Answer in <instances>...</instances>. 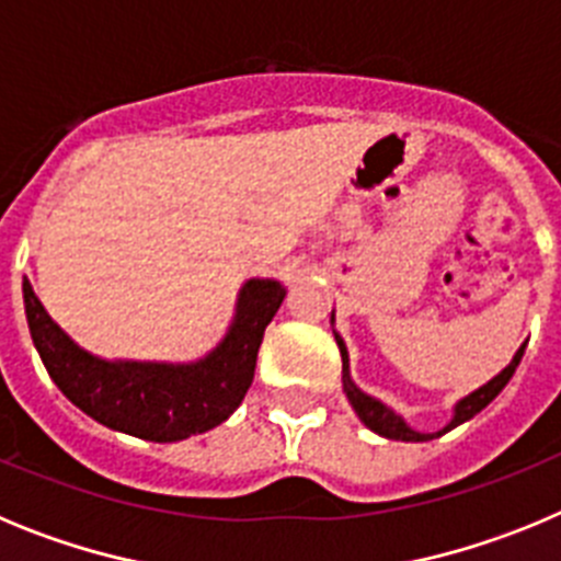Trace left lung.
<instances>
[{
    "label": "left lung",
    "instance_id": "1",
    "mask_svg": "<svg viewBox=\"0 0 561 561\" xmlns=\"http://www.w3.org/2000/svg\"><path fill=\"white\" fill-rule=\"evenodd\" d=\"M334 336H336V345H340V354H342V388H345V396H348V401L354 404L356 415H359V419L365 421L370 430H374V433L385 435V438H393V440H433V438H438V435L455 430L458 424H463V421H469L472 415H478L480 410H483L485 404H489V401H492L494 396H497L500 390L508 385V379L514 376V370H517L519 359H523V354H525V345H523V348L514 354L512 365H508L503 374L494 376L489 385H483L480 390H474L472 396H466L458 408H455V419L449 421V427H444L440 433H433V435H421V433H415V430H410L408 424L399 419V415L390 413V410L385 408L381 401L370 399V396H365L359 388H356L354 381H351V376H348V351H345V342H342L340 334H334Z\"/></svg>",
    "mask_w": 561,
    "mask_h": 561
}]
</instances>
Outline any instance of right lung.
I'll list each match as a JSON object with an SVG mask.
<instances>
[{"instance_id":"right-lung-1","label":"right lung","mask_w":561,"mask_h":561,"mask_svg":"<svg viewBox=\"0 0 561 561\" xmlns=\"http://www.w3.org/2000/svg\"><path fill=\"white\" fill-rule=\"evenodd\" d=\"M277 280H250L241 289L230 334L196 365L103 362L58 329L24 280V311L44 368L76 408L134 438L171 444L207 433L241 404L255 376L266 325L284 304Z\"/></svg>"}]
</instances>
